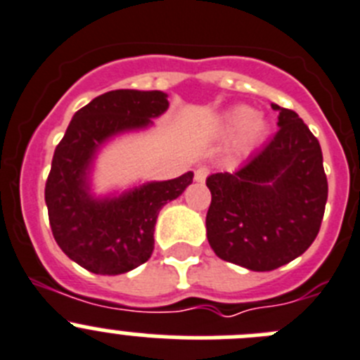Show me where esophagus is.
Listing matches in <instances>:
<instances>
[{"mask_svg": "<svg viewBox=\"0 0 360 360\" xmlns=\"http://www.w3.org/2000/svg\"><path fill=\"white\" fill-rule=\"evenodd\" d=\"M210 170L206 167H199L195 170V181H199V183H204V179L208 177Z\"/></svg>", "mask_w": 360, "mask_h": 360, "instance_id": "obj_1", "label": "esophagus"}]
</instances>
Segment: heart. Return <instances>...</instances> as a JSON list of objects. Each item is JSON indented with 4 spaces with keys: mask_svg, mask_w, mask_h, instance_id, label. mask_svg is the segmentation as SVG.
Instances as JSON below:
<instances>
[{
    "mask_svg": "<svg viewBox=\"0 0 360 360\" xmlns=\"http://www.w3.org/2000/svg\"><path fill=\"white\" fill-rule=\"evenodd\" d=\"M222 131L231 134L238 132V145L240 148H251L262 141V138L267 132V124L260 115H255L248 108H235L224 116L222 120Z\"/></svg>",
    "mask_w": 360,
    "mask_h": 360,
    "instance_id": "obj_1",
    "label": "heart"
}]
</instances>
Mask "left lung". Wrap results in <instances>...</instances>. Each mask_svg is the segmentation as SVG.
<instances>
[{
    "label": "left lung",
    "instance_id": "8db88e82",
    "mask_svg": "<svg viewBox=\"0 0 360 360\" xmlns=\"http://www.w3.org/2000/svg\"><path fill=\"white\" fill-rule=\"evenodd\" d=\"M273 140L236 172L212 174L206 235L219 258L273 271L310 248L325 215L328 183L316 136L294 111L273 103Z\"/></svg>",
    "mask_w": 360,
    "mask_h": 360
}]
</instances>
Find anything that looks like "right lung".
<instances>
[{"instance_id": "1", "label": "right lung", "mask_w": 360, "mask_h": 360, "mask_svg": "<svg viewBox=\"0 0 360 360\" xmlns=\"http://www.w3.org/2000/svg\"><path fill=\"white\" fill-rule=\"evenodd\" d=\"M161 91L116 89L75 112L53 152L44 199L55 242L68 257L95 274H122L145 264L154 251L158 213L192 184L193 174L147 183L118 199L87 193V168L103 141L140 129L167 111Z\"/></svg>"}]
</instances>
